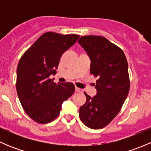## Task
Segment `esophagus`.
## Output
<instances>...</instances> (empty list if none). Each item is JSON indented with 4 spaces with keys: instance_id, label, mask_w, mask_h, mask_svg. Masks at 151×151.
<instances>
[{
    "instance_id": "1",
    "label": "esophagus",
    "mask_w": 151,
    "mask_h": 151,
    "mask_svg": "<svg viewBox=\"0 0 151 151\" xmlns=\"http://www.w3.org/2000/svg\"><path fill=\"white\" fill-rule=\"evenodd\" d=\"M75 91H76V92H78V93H83V89L77 88V87H76V88H75Z\"/></svg>"
}]
</instances>
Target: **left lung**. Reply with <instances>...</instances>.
Returning <instances> with one entry per match:
<instances>
[{
	"instance_id": "obj_1",
	"label": "left lung",
	"mask_w": 151,
	"mask_h": 151,
	"mask_svg": "<svg viewBox=\"0 0 151 151\" xmlns=\"http://www.w3.org/2000/svg\"><path fill=\"white\" fill-rule=\"evenodd\" d=\"M78 43L90 58V72L98 78L96 95L85 93L86 102L79 116L88 127L102 129L118 115L129 93L128 62L123 50L103 36H81Z\"/></svg>"
}]
</instances>
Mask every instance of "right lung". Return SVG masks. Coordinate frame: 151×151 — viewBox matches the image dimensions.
I'll list each match as a JSON object with an SVG mask.
<instances>
[{
  "label": "right lung",
  "mask_w": 151,
  "mask_h": 151,
  "mask_svg": "<svg viewBox=\"0 0 151 151\" xmlns=\"http://www.w3.org/2000/svg\"><path fill=\"white\" fill-rule=\"evenodd\" d=\"M79 35L47 32L21 57L17 69V92L22 108L39 123L54 121L63 102L71 96L75 86L71 83H55L60 57L74 45Z\"/></svg>",
  "instance_id": "right-lung-1"
}]
</instances>
